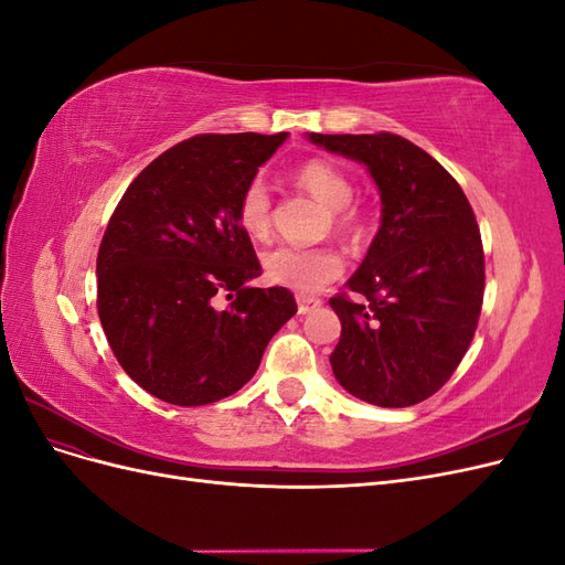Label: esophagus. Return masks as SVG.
<instances>
[{"label": "esophagus", "instance_id": "1", "mask_svg": "<svg viewBox=\"0 0 565 565\" xmlns=\"http://www.w3.org/2000/svg\"><path fill=\"white\" fill-rule=\"evenodd\" d=\"M320 303H322L320 299H313V297H306V295H299V297H297V311H299V316H306V313H311V311H316Z\"/></svg>", "mask_w": 565, "mask_h": 565}]
</instances>
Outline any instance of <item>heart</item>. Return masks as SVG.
Here are the masks:
<instances>
[{
	"mask_svg": "<svg viewBox=\"0 0 565 565\" xmlns=\"http://www.w3.org/2000/svg\"><path fill=\"white\" fill-rule=\"evenodd\" d=\"M297 185L313 195L324 210L332 212L337 233L355 237L363 231V216L353 200V181L344 169H339L330 160H306L295 172ZM237 224L252 237V241H268L270 235V193L262 179H254L237 202ZM264 276L282 287L295 289L299 295H316L324 285L337 280L344 270V259L332 247H287L280 245L268 249L262 256Z\"/></svg>",
	"mask_w": 565,
	"mask_h": 565,
	"instance_id": "1",
	"label": "heart"
}]
</instances>
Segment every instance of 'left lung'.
<instances>
[{
	"mask_svg": "<svg viewBox=\"0 0 565 565\" xmlns=\"http://www.w3.org/2000/svg\"><path fill=\"white\" fill-rule=\"evenodd\" d=\"M363 162L382 226L330 306L341 337L330 363L351 396L380 407L422 403L465 358L483 306L486 256L471 204L429 152L398 134H309Z\"/></svg>",
	"mask_w": 565,
	"mask_h": 565,
	"instance_id": "left-lung-1",
	"label": "left lung"
}]
</instances>
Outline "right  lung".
<instances>
[{"label": "right lung", "instance_id": "obj_1", "mask_svg": "<svg viewBox=\"0 0 565 565\" xmlns=\"http://www.w3.org/2000/svg\"><path fill=\"white\" fill-rule=\"evenodd\" d=\"M287 134H200L136 177L98 247V318L117 363L152 396L207 405L243 388L297 313L262 276L237 202Z\"/></svg>", "mask_w": 565, "mask_h": 565}]
</instances>
